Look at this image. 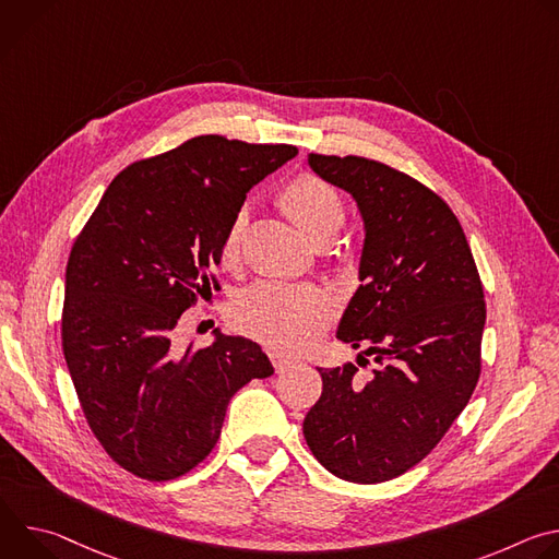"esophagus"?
<instances>
[{
	"label": "esophagus",
	"mask_w": 559,
	"mask_h": 559,
	"mask_svg": "<svg viewBox=\"0 0 559 559\" xmlns=\"http://www.w3.org/2000/svg\"><path fill=\"white\" fill-rule=\"evenodd\" d=\"M270 358H272V365H274V369H276V371H285L287 367H292V365L296 362V358H294V356L283 354V352H272V354H270Z\"/></svg>",
	"instance_id": "obj_1"
}]
</instances>
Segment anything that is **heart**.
Wrapping results in <instances>:
<instances>
[{"label": "heart", "instance_id": "heart-1", "mask_svg": "<svg viewBox=\"0 0 559 559\" xmlns=\"http://www.w3.org/2000/svg\"><path fill=\"white\" fill-rule=\"evenodd\" d=\"M276 201L298 225L311 243L332 241L345 225L347 207L341 192L325 179L302 173L289 179ZM246 214H236L221 241V261L225 265L238 259ZM336 313L334 296L318 285L261 283L246 292L234 307L236 323L254 338L281 347L300 349L321 334Z\"/></svg>", "mask_w": 559, "mask_h": 559}]
</instances>
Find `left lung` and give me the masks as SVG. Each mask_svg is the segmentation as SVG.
Instances as JSON below:
<instances>
[{
  "label": "left lung",
  "mask_w": 559,
  "mask_h": 559,
  "mask_svg": "<svg viewBox=\"0 0 559 559\" xmlns=\"http://www.w3.org/2000/svg\"><path fill=\"white\" fill-rule=\"evenodd\" d=\"M307 164L358 203L360 287L336 336L378 367L365 384L352 362L318 369L323 393L302 433L341 480L386 483L431 453L480 378L483 281L457 216L420 181L352 154L311 152Z\"/></svg>",
  "instance_id": "8db88e82"
}]
</instances>
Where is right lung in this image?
I'll use <instances>...</instances> for the list:
<instances>
[{"label":"right lung","instance_id":"add662e5","mask_svg":"<svg viewBox=\"0 0 559 559\" xmlns=\"http://www.w3.org/2000/svg\"><path fill=\"white\" fill-rule=\"evenodd\" d=\"M296 145L221 134L128 166L70 250L61 347L84 416L126 471L166 483L214 449L231 395L274 373L261 345L223 336L179 352L175 328L216 289L207 270L246 194Z\"/></svg>","mask_w":559,"mask_h":559}]
</instances>
